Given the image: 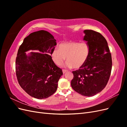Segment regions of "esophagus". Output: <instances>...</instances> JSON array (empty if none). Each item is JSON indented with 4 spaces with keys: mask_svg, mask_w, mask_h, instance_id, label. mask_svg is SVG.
I'll return each mask as SVG.
<instances>
[{
    "mask_svg": "<svg viewBox=\"0 0 127 127\" xmlns=\"http://www.w3.org/2000/svg\"><path fill=\"white\" fill-rule=\"evenodd\" d=\"M67 71V70H66V69H63V72L64 74V73H66Z\"/></svg>",
    "mask_w": 127,
    "mask_h": 127,
    "instance_id": "obj_1",
    "label": "esophagus"
}]
</instances>
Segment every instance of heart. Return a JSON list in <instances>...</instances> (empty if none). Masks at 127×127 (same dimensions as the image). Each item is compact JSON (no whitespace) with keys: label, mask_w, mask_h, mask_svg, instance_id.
<instances>
[{"label":"heart","mask_w":127,"mask_h":127,"mask_svg":"<svg viewBox=\"0 0 127 127\" xmlns=\"http://www.w3.org/2000/svg\"><path fill=\"white\" fill-rule=\"evenodd\" d=\"M89 54L90 47L86 42H68L60 44L59 49H53L51 57L57 66L62 65L66 58V66L77 69L85 64Z\"/></svg>","instance_id":"obj_1"}]
</instances>
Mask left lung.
I'll return each instance as SVG.
<instances>
[{"label":"left lung","mask_w":127,"mask_h":127,"mask_svg":"<svg viewBox=\"0 0 127 127\" xmlns=\"http://www.w3.org/2000/svg\"><path fill=\"white\" fill-rule=\"evenodd\" d=\"M84 40L90 47L85 64L73 71L71 81L73 90L85 96H92L101 92L108 82L112 69V57L106 39L93 30L84 31Z\"/></svg>","instance_id":"obj_1"}]
</instances>
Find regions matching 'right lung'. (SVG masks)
Segmentation results:
<instances>
[{"label":"right lung","mask_w":127,"mask_h":127,"mask_svg":"<svg viewBox=\"0 0 127 127\" xmlns=\"http://www.w3.org/2000/svg\"><path fill=\"white\" fill-rule=\"evenodd\" d=\"M57 45L52 34L44 30L31 33L18 50L15 63L16 75L21 87L32 97L48 98L57 91L62 69L52 61L51 55ZM33 52L28 56L25 52Z\"/></svg>","instance_id":"add662e5"}]
</instances>
